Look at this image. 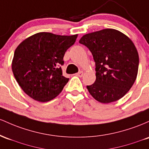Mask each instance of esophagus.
<instances>
[{
  "label": "esophagus",
  "mask_w": 149,
  "mask_h": 149,
  "mask_svg": "<svg viewBox=\"0 0 149 149\" xmlns=\"http://www.w3.org/2000/svg\"><path fill=\"white\" fill-rule=\"evenodd\" d=\"M83 74H84V73H83L82 71H80V72H77L76 74L77 76L79 77H81L83 76Z\"/></svg>",
  "instance_id": "obj_1"
}]
</instances>
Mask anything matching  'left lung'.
<instances>
[{
  "label": "left lung",
  "instance_id": "obj_1",
  "mask_svg": "<svg viewBox=\"0 0 149 149\" xmlns=\"http://www.w3.org/2000/svg\"><path fill=\"white\" fill-rule=\"evenodd\" d=\"M79 43L91 51L96 65V81L86 86L90 94L103 103L124 96L138 72L139 55L132 41L118 30L106 29L84 35Z\"/></svg>",
  "mask_w": 149,
  "mask_h": 149
}]
</instances>
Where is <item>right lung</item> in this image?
Returning <instances> with one entry per match:
<instances>
[{
	"label": "right lung",
	"mask_w": 149,
	"mask_h": 149,
	"mask_svg": "<svg viewBox=\"0 0 149 149\" xmlns=\"http://www.w3.org/2000/svg\"><path fill=\"white\" fill-rule=\"evenodd\" d=\"M77 37V34L61 36L40 32L17 46L12 70L18 84L28 96L47 102L61 92L69 81L62 72L63 57Z\"/></svg>",
	"instance_id": "right-lung-1"
}]
</instances>
